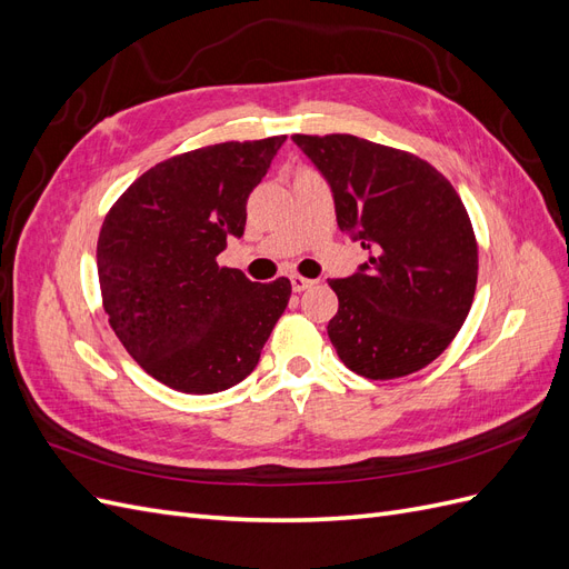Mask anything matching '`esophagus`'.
<instances>
[{"label": "esophagus", "mask_w": 569, "mask_h": 569, "mask_svg": "<svg viewBox=\"0 0 569 569\" xmlns=\"http://www.w3.org/2000/svg\"><path fill=\"white\" fill-rule=\"evenodd\" d=\"M291 289L295 291H303V289H308V287H313L316 284V280H308V278H301V274H291Z\"/></svg>", "instance_id": "1"}]
</instances>
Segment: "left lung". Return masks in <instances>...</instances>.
Masks as SVG:
<instances>
[{"instance_id":"left-lung-1","label":"left lung","mask_w":569,"mask_h":569,"mask_svg":"<svg viewBox=\"0 0 569 569\" xmlns=\"http://www.w3.org/2000/svg\"><path fill=\"white\" fill-rule=\"evenodd\" d=\"M330 182L337 226L370 251L351 278L330 280L327 325L341 363L396 380L432 363L470 313L477 239L468 211L435 166L356 134H291Z\"/></svg>"}]
</instances>
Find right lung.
Returning a JSON list of instances; mask_svg holds the SVG:
<instances>
[{
    "instance_id": "add662e5",
    "label": "right lung",
    "mask_w": 569,
    "mask_h": 569,
    "mask_svg": "<svg viewBox=\"0 0 569 569\" xmlns=\"http://www.w3.org/2000/svg\"><path fill=\"white\" fill-rule=\"evenodd\" d=\"M287 134L222 142L149 168L111 206L97 242L101 301L111 330L153 380L216 393L253 372L291 282H251L220 268L242 237L247 199Z\"/></svg>"
}]
</instances>
